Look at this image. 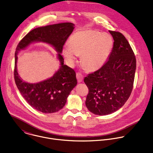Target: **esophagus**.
Instances as JSON below:
<instances>
[{
    "instance_id": "34e87169",
    "label": "esophagus",
    "mask_w": 153,
    "mask_h": 153,
    "mask_svg": "<svg viewBox=\"0 0 153 153\" xmlns=\"http://www.w3.org/2000/svg\"><path fill=\"white\" fill-rule=\"evenodd\" d=\"M76 78L77 79V81L79 83H80L83 81V76H82V74L80 73H77L76 74Z\"/></svg>"
}]
</instances>
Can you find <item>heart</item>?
I'll list each match as a JSON object with an SVG mask.
<instances>
[{
    "label": "heart",
    "mask_w": 153,
    "mask_h": 153,
    "mask_svg": "<svg viewBox=\"0 0 153 153\" xmlns=\"http://www.w3.org/2000/svg\"><path fill=\"white\" fill-rule=\"evenodd\" d=\"M113 45L111 36L96 30H84L74 33L65 45L62 53L66 61L73 65L78 55L81 64L88 71L100 68L106 61Z\"/></svg>",
    "instance_id": "b5f03b06"
}]
</instances>
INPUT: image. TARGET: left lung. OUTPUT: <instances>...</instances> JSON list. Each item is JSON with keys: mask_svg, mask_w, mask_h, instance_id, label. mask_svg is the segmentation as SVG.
Instances as JSON below:
<instances>
[{"mask_svg": "<svg viewBox=\"0 0 153 153\" xmlns=\"http://www.w3.org/2000/svg\"><path fill=\"white\" fill-rule=\"evenodd\" d=\"M109 32L114 45L108 60L84 79L89 89L86 106L100 116L110 114L123 106L132 91L136 70V58L128 41L119 31Z\"/></svg>", "mask_w": 153, "mask_h": 153, "instance_id": "left-lung-1", "label": "left lung"}]
</instances>
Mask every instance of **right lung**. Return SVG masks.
Returning <instances> with one entry per match:
<instances>
[{
	"instance_id": "add662e5",
	"label": "right lung",
	"mask_w": 153,
	"mask_h": 153,
	"mask_svg": "<svg viewBox=\"0 0 153 153\" xmlns=\"http://www.w3.org/2000/svg\"><path fill=\"white\" fill-rule=\"evenodd\" d=\"M74 24L63 22L37 27L27 33L19 42L15 53L14 79L21 95L33 108L43 113H55L65 105L67 97L77 85L76 72L64 64L61 55L67 39L74 30ZM35 41L52 45L59 52L61 66L51 78L37 84H29L19 77L16 68L17 54L21 49Z\"/></svg>"
}]
</instances>
